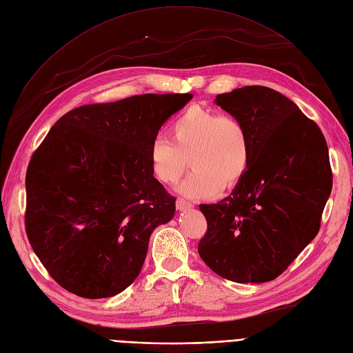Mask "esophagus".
Masks as SVG:
<instances>
[{"label":"esophagus","instance_id":"1","mask_svg":"<svg viewBox=\"0 0 353 353\" xmlns=\"http://www.w3.org/2000/svg\"><path fill=\"white\" fill-rule=\"evenodd\" d=\"M176 206H177L179 210H188V209H192V208H193L192 203L188 201V200H184V199H177Z\"/></svg>","mask_w":353,"mask_h":353}]
</instances>
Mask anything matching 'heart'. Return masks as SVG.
<instances>
[{
	"label": "heart",
	"mask_w": 353,
	"mask_h": 353,
	"mask_svg": "<svg viewBox=\"0 0 353 353\" xmlns=\"http://www.w3.org/2000/svg\"><path fill=\"white\" fill-rule=\"evenodd\" d=\"M169 137L156 136L150 147L152 170L164 184L176 183L193 167L179 192L189 199H213L233 188L246 174L252 143L246 124L236 116L193 105L169 125Z\"/></svg>",
	"instance_id": "1"
}]
</instances>
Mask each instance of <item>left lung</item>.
Returning <instances> with one entry per match:
<instances>
[{
  "instance_id": "obj_1",
  "label": "left lung",
  "mask_w": 353,
  "mask_h": 353,
  "mask_svg": "<svg viewBox=\"0 0 353 353\" xmlns=\"http://www.w3.org/2000/svg\"><path fill=\"white\" fill-rule=\"evenodd\" d=\"M214 103L246 124L252 157L230 196L200 205L208 232L197 250L228 281L270 282L319 232L332 190L326 140L316 123L273 88L246 85Z\"/></svg>"
}]
</instances>
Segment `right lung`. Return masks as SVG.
<instances>
[{
	"label": "right lung",
	"mask_w": 353,
	"mask_h": 353,
	"mask_svg": "<svg viewBox=\"0 0 353 353\" xmlns=\"http://www.w3.org/2000/svg\"><path fill=\"white\" fill-rule=\"evenodd\" d=\"M193 94H141L74 108L34 152L26 176V232L52 279L87 299L139 276L153 230L176 199L154 179L148 147Z\"/></svg>",
	"instance_id": "1"
}]
</instances>
